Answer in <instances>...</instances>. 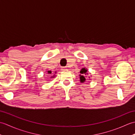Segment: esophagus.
Returning <instances> with one entry per match:
<instances>
[{"label":"esophagus","mask_w":135,"mask_h":135,"mask_svg":"<svg viewBox=\"0 0 135 135\" xmlns=\"http://www.w3.org/2000/svg\"><path fill=\"white\" fill-rule=\"evenodd\" d=\"M61 68V71H65L67 69V68L65 67H62Z\"/></svg>","instance_id":"34e87169"}]
</instances>
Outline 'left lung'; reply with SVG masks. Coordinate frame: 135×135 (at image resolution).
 <instances>
[{
  "label": "left lung",
  "instance_id": "obj_1",
  "mask_svg": "<svg viewBox=\"0 0 135 135\" xmlns=\"http://www.w3.org/2000/svg\"><path fill=\"white\" fill-rule=\"evenodd\" d=\"M80 73H81V75H79L80 76V82L83 83L84 82L86 81V78H85V75L88 74V70L86 69L85 68H83L81 69V70L80 71Z\"/></svg>",
  "mask_w": 135,
  "mask_h": 135
}]
</instances>
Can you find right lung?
Wrapping results in <instances>:
<instances>
[{
    "mask_svg": "<svg viewBox=\"0 0 135 135\" xmlns=\"http://www.w3.org/2000/svg\"><path fill=\"white\" fill-rule=\"evenodd\" d=\"M47 74H52V71H47ZM54 76H55V75L51 76V78H54Z\"/></svg>",
    "mask_w": 135,
    "mask_h": 135,
    "instance_id": "right-lung-1",
    "label": "right lung"
}]
</instances>
